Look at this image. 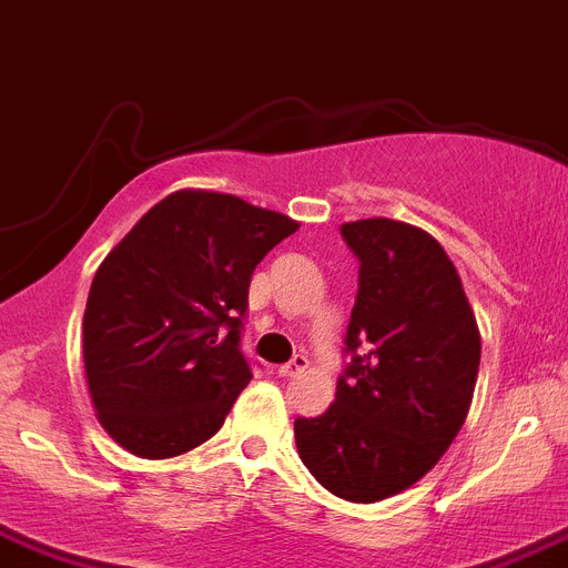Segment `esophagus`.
Returning a JSON list of instances; mask_svg holds the SVG:
<instances>
[{"label": "esophagus", "instance_id": "34e87169", "mask_svg": "<svg viewBox=\"0 0 568 568\" xmlns=\"http://www.w3.org/2000/svg\"><path fill=\"white\" fill-rule=\"evenodd\" d=\"M305 367H308V358L302 356V353H296L288 364L277 367V375H283V378H296L300 373H305Z\"/></svg>", "mask_w": 568, "mask_h": 568}]
</instances>
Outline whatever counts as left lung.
Listing matches in <instances>:
<instances>
[{"label": "left lung", "instance_id": "8db88e82", "mask_svg": "<svg viewBox=\"0 0 568 568\" xmlns=\"http://www.w3.org/2000/svg\"><path fill=\"white\" fill-rule=\"evenodd\" d=\"M342 235L362 260L347 327L353 364L331 409L300 417L294 437L322 487L373 505L448 452L474 400L481 336L437 237L392 219L349 221Z\"/></svg>", "mask_w": 568, "mask_h": 568}]
</instances>
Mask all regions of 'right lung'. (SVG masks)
Instances as JSON below:
<instances>
[{
	"mask_svg": "<svg viewBox=\"0 0 568 568\" xmlns=\"http://www.w3.org/2000/svg\"><path fill=\"white\" fill-rule=\"evenodd\" d=\"M296 230L283 212L187 187L105 254L83 314V369L120 448L171 459L224 426L252 381L237 349L252 272Z\"/></svg>",
	"mask_w": 568,
	"mask_h": 568,
	"instance_id": "add662e5",
	"label": "right lung"
}]
</instances>
